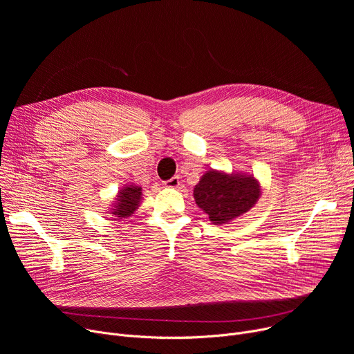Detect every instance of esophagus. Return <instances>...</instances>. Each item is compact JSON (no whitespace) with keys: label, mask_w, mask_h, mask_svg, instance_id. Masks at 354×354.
<instances>
[{"label":"esophagus","mask_w":354,"mask_h":354,"mask_svg":"<svg viewBox=\"0 0 354 354\" xmlns=\"http://www.w3.org/2000/svg\"><path fill=\"white\" fill-rule=\"evenodd\" d=\"M179 185H180L179 176H174V178H171L169 180L165 182V187H166V188H179Z\"/></svg>","instance_id":"1"}]
</instances>
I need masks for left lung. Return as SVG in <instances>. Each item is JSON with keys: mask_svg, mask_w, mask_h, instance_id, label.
Instances as JSON below:
<instances>
[{"mask_svg": "<svg viewBox=\"0 0 354 354\" xmlns=\"http://www.w3.org/2000/svg\"><path fill=\"white\" fill-rule=\"evenodd\" d=\"M263 189L252 175L209 169L194 188L196 205L205 212L214 225L231 224L255 207Z\"/></svg>", "mask_w": 354, "mask_h": 354, "instance_id": "left-lung-1", "label": "left lung"}]
</instances>
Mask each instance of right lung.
<instances>
[{"label": "right lung", "instance_id": "right-lung-1", "mask_svg": "<svg viewBox=\"0 0 354 354\" xmlns=\"http://www.w3.org/2000/svg\"><path fill=\"white\" fill-rule=\"evenodd\" d=\"M142 198H143L142 188L139 185L136 183L123 185V187L119 189L115 201L111 202L107 214H110L113 216V219H118V221L132 216L135 211L139 208Z\"/></svg>", "mask_w": 354, "mask_h": 354}]
</instances>
